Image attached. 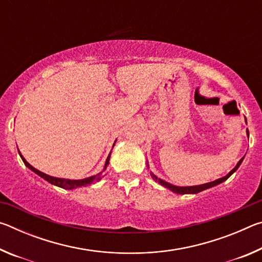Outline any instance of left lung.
Wrapping results in <instances>:
<instances>
[{"instance_id": "obj_1", "label": "left lung", "mask_w": 262, "mask_h": 262, "mask_svg": "<svg viewBox=\"0 0 262 262\" xmlns=\"http://www.w3.org/2000/svg\"><path fill=\"white\" fill-rule=\"evenodd\" d=\"M245 120H246V118H245ZM247 135H248V130H247ZM243 159H244V157L241 159V161H239V162L237 163V165L234 166V168H232V170L230 171L227 176L223 177V178H220V179H217V180H215V181H211V183H208V184H203V185H199V186H189V187H188V186H187V187H179V186L171 185V184L166 183V181H164V180H162V179L157 178V177L155 176L154 173H150V174H151L152 179H154L155 181H158V183L161 184L162 186H164V187L168 188L170 190H172V192H174V193H177V194H196V193H199V192H202V190H205V189H207V188L214 187V186L219 185V184L223 183V181L227 180V179L229 178V177L233 173V172H236V170L239 167V165H241V164H242Z\"/></svg>"}]
</instances>
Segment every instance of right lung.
<instances>
[{"label":"right lung","mask_w":262,"mask_h":262,"mask_svg":"<svg viewBox=\"0 0 262 262\" xmlns=\"http://www.w3.org/2000/svg\"><path fill=\"white\" fill-rule=\"evenodd\" d=\"M19 155H20V152H19ZM110 156H111V154L108 155L107 159H106L105 167H104V171H103V172H99L98 174L92 176V177H89V178H85V179H81V180H70V179L55 178V177H51V176H48V174H46V173H43V172L37 170V168H34L32 165H30V164L25 161V158L20 155V157H21V159H23L24 164L30 168V170H32V171L34 172V173H37L38 176H40L41 178L47 180L48 183H51L52 185L59 186V187L64 188V189H74V188L81 187V186H88V185H91L92 183H96V181H99V180L104 177L106 167H107V165H108V163H110Z\"/></svg>","instance_id":"right-lung-1"}]
</instances>
